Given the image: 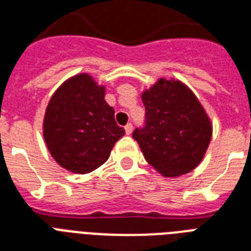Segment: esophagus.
Segmentation results:
<instances>
[{
    "mask_svg": "<svg viewBox=\"0 0 251 251\" xmlns=\"http://www.w3.org/2000/svg\"><path fill=\"white\" fill-rule=\"evenodd\" d=\"M125 131L126 134H131V131H133V124H127L125 126Z\"/></svg>",
    "mask_w": 251,
    "mask_h": 251,
    "instance_id": "34e87169",
    "label": "esophagus"
}]
</instances>
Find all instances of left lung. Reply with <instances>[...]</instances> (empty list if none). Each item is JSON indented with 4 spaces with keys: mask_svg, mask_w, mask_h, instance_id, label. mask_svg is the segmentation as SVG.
<instances>
[{
    "mask_svg": "<svg viewBox=\"0 0 251 251\" xmlns=\"http://www.w3.org/2000/svg\"><path fill=\"white\" fill-rule=\"evenodd\" d=\"M145 122L133 131L145 159L163 176L188 174L201 162L212 126L184 84L160 79L142 95Z\"/></svg>",
    "mask_w": 251,
    "mask_h": 251,
    "instance_id": "left-lung-1",
    "label": "left lung"
}]
</instances>
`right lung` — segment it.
I'll list each match as a JSON object with an SVG mask.
<instances>
[{"label": "right lung", "instance_id": "add662e5", "mask_svg": "<svg viewBox=\"0 0 251 251\" xmlns=\"http://www.w3.org/2000/svg\"><path fill=\"white\" fill-rule=\"evenodd\" d=\"M104 95V87L81 74L67 80L50 100L43 135L53 159L68 171L88 174L99 168L125 134Z\"/></svg>", "mask_w": 251, "mask_h": 251}]
</instances>
